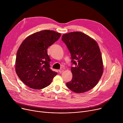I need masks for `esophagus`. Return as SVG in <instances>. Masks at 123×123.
Masks as SVG:
<instances>
[{
    "label": "esophagus",
    "instance_id": "obj_1",
    "mask_svg": "<svg viewBox=\"0 0 123 123\" xmlns=\"http://www.w3.org/2000/svg\"><path fill=\"white\" fill-rule=\"evenodd\" d=\"M58 71H59V73H62L63 71H64V70H62V69H59V70H58Z\"/></svg>",
    "mask_w": 123,
    "mask_h": 123
}]
</instances>
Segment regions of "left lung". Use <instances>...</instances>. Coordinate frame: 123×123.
I'll use <instances>...</instances> for the list:
<instances>
[{
  "label": "left lung",
  "mask_w": 123,
  "mask_h": 123,
  "mask_svg": "<svg viewBox=\"0 0 123 123\" xmlns=\"http://www.w3.org/2000/svg\"><path fill=\"white\" fill-rule=\"evenodd\" d=\"M62 39L71 54L72 80L66 83L74 92L80 93L94 87L103 73L101 53L98 43L90 36L80 32L68 33Z\"/></svg>",
  "instance_id": "1"
}]
</instances>
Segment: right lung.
<instances>
[{
    "instance_id": "1",
    "label": "right lung",
    "mask_w": 123,
    "mask_h": 123,
    "mask_svg": "<svg viewBox=\"0 0 123 123\" xmlns=\"http://www.w3.org/2000/svg\"><path fill=\"white\" fill-rule=\"evenodd\" d=\"M61 33L43 30L27 37L18 49L15 70L18 77L28 87L42 89L48 86L57 74L50 69L47 49L59 38Z\"/></svg>"
}]
</instances>
